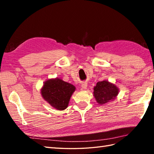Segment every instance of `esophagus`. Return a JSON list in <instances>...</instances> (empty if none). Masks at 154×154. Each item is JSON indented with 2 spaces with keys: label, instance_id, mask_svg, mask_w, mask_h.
I'll return each instance as SVG.
<instances>
[{
  "label": "esophagus",
  "instance_id": "1",
  "mask_svg": "<svg viewBox=\"0 0 154 154\" xmlns=\"http://www.w3.org/2000/svg\"><path fill=\"white\" fill-rule=\"evenodd\" d=\"M81 87H82L83 89H86L87 87V83H83L82 85H81Z\"/></svg>",
  "mask_w": 154,
  "mask_h": 154
}]
</instances>
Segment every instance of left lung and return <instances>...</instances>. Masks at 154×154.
I'll return each mask as SVG.
<instances>
[{
  "mask_svg": "<svg viewBox=\"0 0 154 154\" xmlns=\"http://www.w3.org/2000/svg\"><path fill=\"white\" fill-rule=\"evenodd\" d=\"M119 89L115 85L108 81H99L94 87V97L99 104L103 105L114 100L119 94Z\"/></svg>",
  "mask_w": 154,
  "mask_h": 154,
  "instance_id": "1",
  "label": "left lung"
}]
</instances>
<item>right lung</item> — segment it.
Instances as JSON below:
<instances>
[{"label": "right lung", "mask_w": 154, "mask_h": 154, "mask_svg": "<svg viewBox=\"0 0 154 154\" xmlns=\"http://www.w3.org/2000/svg\"><path fill=\"white\" fill-rule=\"evenodd\" d=\"M75 87L60 78L45 81L41 89L43 99L51 106L59 110H63L68 106Z\"/></svg>", "instance_id": "obj_1"}]
</instances>
